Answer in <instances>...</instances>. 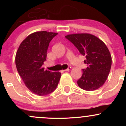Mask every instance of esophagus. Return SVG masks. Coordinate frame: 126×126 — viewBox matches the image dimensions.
Returning a JSON list of instances; mask_svg holds the SVG:
<instances>
[{"mask_svg": "<svg viewBox=\"0 0 126 126\" xmlns=\"http://www.w3.org/2000/svg\"><path fill=\"white\" fill-rule=\"evenodd\" d=\"M71 69V67H69V68H68V69H64V70H63V71H70Z\"/></svg>", "mask_w": 126, "mask_h": 126, "instance_id": "esophagus-1", "label": "esophagus"}]
</instances>
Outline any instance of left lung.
<instances>
[{"label": "left lung", "mask_w": 126, "mask_h": 126, "mask_svg": "<svg viewBox=\"0 0 126 126\" xmlns=\"http://www.w3.org/2000/svg\"><path fill=\"white\" fill-rule=\"evenodd\" d=\"M65 37L87 58L84 63L88 67L82 70V76L77 80L79 87L86 91H94L102 87L111 66V54L105 43L87 33L69 34Z\"/></svg>", "instance_id": "1"}]
</instances>
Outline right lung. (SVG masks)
<instances>
[{
  "mask_svg": "<svg viewBox=\"0 0 126 126\" xmlns=\"http://www.w3.org/2000/svg\"><path fill=\"white\" fill-rule=\"evenodd\" d=\"M57 33L46 31L30 34L20 44L15 57L19 74L27 88L33 93L45 96L57 88L61 72L44 70L49 43Z\"/></svg>",
  "mask_w": 126,
  "mask_h": 126,
  "instance_id": "add662e5",
  "label": "right lung"
}]
</instances>
